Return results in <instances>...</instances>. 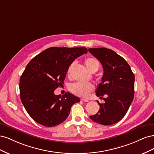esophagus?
Here are the masks:
<instances>
[{"instance_id":"obj_1","label":"esophagus","mask_w":154,"mask_h":154,"mask_svg":"<svg viewBox=\"0 0 154 154\" xmlns=\"http://www.w3.org/2000/svg\"><path fill=\"white\" fill-rule=\"evenodd\" d=\"M80 101H83V102H88L89 100H88L87 99H84V98H81L80 99Z\"/></svg>"}]
</instances>
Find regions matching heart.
<instances>
[{"label":"heart","instance_id":"b5f03b06","mask_svg":"<svg viewBox=\"0 0 154 154\" xmlns=\"http://www.w3.org/2000/svg\"><path fill=\"white\" fill-rule=\"evenodd\" d=\"M85 64L87 69L91 72L94 73L96 72L99 69V63L95 58H87L85 60ZM75 65V63L73 62L70 65L67 69V75H69L72 69ZM94 89V87L91 83H73L70 87V90L77 96L87 97L89 96L90 93Z\"/></svg>","mask_w":154,"mask_h":154}]
</instances>
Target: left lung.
Segmentation results:
<instances>
[{"mask_svg":"<svg viewBox=\"0 0 154 154\" xmlns=\"http://www.w3.org/2000/svg\"><path fill=\"white\" fill-rule=\"evenodd\" d=\"M88 51L103 66L102 82L96 94L100 99L105 96L104 103L97 101L100 109L90 118L103 125L116 123L123 118L133 101L134 74L127 61L114 51L102 48H90Z\"/></svg>","mask_w":154,"mask_h":154,"instance_id":"1","label":"left lung"}]
</instances>
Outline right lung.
Wrapping results in <instances>:
<instances>
[{"instance_id":"obj_1","label":"right lung","mask_w":154,"mask_h":154,"mask_svg":"<svg viewBox=\"0 0 154 154\" xmlns=\"http://www.w3.org/2000/svg\"><path fill=\"white\" fill-rule=\"evenodd\" d=\"M87 49L53 47L36 55L27 65L20 79L22 103L31 118L45 127L63 123L73 104L80 98L71 93L55 95L56 88L64 85L67 69Z\"/></svg>"}]
</instances>
